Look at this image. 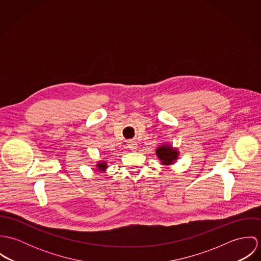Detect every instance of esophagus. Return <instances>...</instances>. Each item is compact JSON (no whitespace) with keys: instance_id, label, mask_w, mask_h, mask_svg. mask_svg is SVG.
<instances>
[{"instance_id":"1","label":"esophagus","mask_w":261,"mask_h":261,"mask_svg":"<svg viewBox=\"0 0 261 261\" xmlns=\"http://www.w3.org/2000/svg\"><path fill=\"white\" fill-rule=\"evenodd\" d=\"M127 147L132 149V150H135V149H138V144L136 142H134V141H128L127 142Z\"/></svg>"}]
</instances>
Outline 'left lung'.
Returning a JSON list of instances; mask_svg holds the SVG:
<instances>
[{
  "instance_id": "8db88e82",
  "label": "left lung",
  "mask_w": 261,
  "mask_h": 261,
  "mask_svg": "<svg viewBox=\"0 0 261 261\" xmlns=\"http://www.w3.org/2000/svg\"><path fill=\"white\" fill-rule=\"evenodd\" d=\"M155 153L160 159L162 165H165V166L172 165L178 159V155H179V151L177 149H173L171 146L165 145V144L160 146L156 149Z\"/></svg>"
}]
</instances>
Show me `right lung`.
I'll return each mask as SVG.
<instances>
[{"label":"right lung","instance_id":"right-lung-1","mask_svg":"<svg viewBox=\"0 0 261 261\" xmlns=\"http://www.w3.org/2000/svg\"><path fill=\"white\" fill-rule=\"evenodd\" d=\"M96 168H97L98 171L105 172V171L107 170V168H108V165H107V163H106L105 161H103V162H99V163L96 165Z\"/></svg>","mask_w":261,"mask_h":261}]
</instances>
